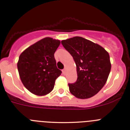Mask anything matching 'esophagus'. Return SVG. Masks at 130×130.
<instances>
[{"mask_svg":"<svg viewBox=\"0 0 130 130\" xmlns=\"http://www.w3.org/2000/svg\"><path fill=\"white\" fill-rule=\"evenodd\" d=\"M62 71V74H63L64 75H65L66 73V69H63Z\"/></svg>","mask_w":130,"mask_h":130,"instance_id":"esophagus-1","label":"esophagus"}]
</instances>
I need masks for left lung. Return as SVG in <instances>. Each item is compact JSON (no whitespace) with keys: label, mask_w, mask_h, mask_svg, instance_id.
<instances>
[{"label":"left lung","mask_w":130,"mask_h":130,"mask_svg":"<svg viewBox=\"0 0 130 130\" xmlns=\"http://www.w3.org/2000/svg\"><path fill=\"white\" fill-rule=\"evenodd\" d=\"M61 43L76 64L77 80L68 84L70 92L79 99L94 96L104 87L110 73L108 52L100 45L77 36L62 40Z\"/></svg>","instance_id":"left-lung-1"}]
</instances>
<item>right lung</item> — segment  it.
<instances>
[{"label":"right lung","instance_id":"obj_1","mask_svg":"<svg viewBox=\"0 0 130 130\" xmlns=\"http://www.w3.org/2000/svg\"><path fill=\"white\" fill-rule=\"evenodd\" d=\"M60 43L51 37L43 38L20 55L17 63L19 75L30 93L44 96L53 90L55 80L62 72L56 67L54 56Z\"/></svg>","mask_w":130,"mask_h":130}]
</instances>
